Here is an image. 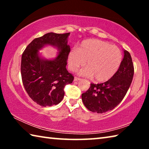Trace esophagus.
<instances>
[{
    "label": "esophagus",
    "mask_w": 149,
    "mask_h": 149,
    "mask_svg": "<svg viewBox=\"0 0 149 149\" xmlns=\"http://www.w3.org/2000/svg\"><path fill=\"white\" fill-rule=\"evenodd\" d=\"M81 79L79 77H74V81H78V80H80Z\"/></svg>",
    "instance_id": "obj_1"
}]
</instances>
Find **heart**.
<instances>
[{"label":"heart","instance_id":"heart-1","mask_svg":"<svg viewBox=\"0 0 149 149\" xmlns=\"http://www.w3.org/2000/svg\"><path fill=\"white\" fill-rule=\"evenodd\" d=\"M122 55L117 47L97 39L83 41L77 49L70 52L68 58L69 69L76 71L85 64L87 68L80 74L92 77L96 81L104 82L110 79L119 69Z\"/></svg>","mask_w":149,"mask_h":149}]
</instances>
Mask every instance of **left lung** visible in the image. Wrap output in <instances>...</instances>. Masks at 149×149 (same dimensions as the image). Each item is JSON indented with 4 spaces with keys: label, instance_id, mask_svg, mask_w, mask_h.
Instances as JSON below:
<instances>
[{
    "label": "left lung",
    "instance_id": "1",
    "mask_svg": "<svg viewBox=\"0 0 149 149\" xmlns=\"http://www.w3.org/2000/svg\"><path fill=\"white\" fill-rule=\"evenodd\" d=\"M134 66L130 52L124 50V57L119 69L110 79L102 84L91 83L89 89L81 95L88 110L99 114L107 112L120 104L132 84Z\"/></svg>",
    "mask_w": 149,
    "mask_h": 149
}]
</instances>
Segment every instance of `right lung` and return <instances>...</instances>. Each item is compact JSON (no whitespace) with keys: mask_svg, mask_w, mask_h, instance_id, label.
I'll use <instances>...</instances> for the list:
<instances>
[{"mask_svg":"<svg viewBox=\"0 0 149 149\" xmlns=\"http://www.w3.org/2000/svg\"><path fill=\"white\" fill-rule=\"evenodd\" d=\"M70 33H48L27 45L22 54V79L29 97L41 107H51L62 101L64 87L72 84L74 77L66 70L70 48L67 45ZM45 44L53 45L61 52L54 60L41 59L38 50Z\"/></svg>","mask_w":149,"mask_h":149,"instance_id":"obj_1","label":"right lung"}]
</instances>
